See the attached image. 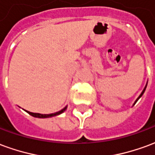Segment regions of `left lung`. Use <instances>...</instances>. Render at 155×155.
Wrapping results in <instances>:
<instances>
[{
  "label": "left lung",
  "mask_w": 155,
  "mask_h": 155,
  "mask_svg": "<svg viewBox=\"0 0 155 155\" xmlns=\"http://www.w3.org/2000/svg\"><path fill=\"white\" fill-rule=\"evenodd\" d=\"M147 84H148V82H147V83H146V85H145V87L143 88V91H142V92H141V94H140V96H139V97L137 98V99H136V101H134V104H135V103H136L137 101H139V99H140V97H141V96H142V95H143V93H144V91H145V89H146V87H147Z\"/></svg>",
  "instance_id": "8db88e82"
}]
</instances>
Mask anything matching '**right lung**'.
Masks as SVG:
<instances>
[{"instance_id": "1", "label": "right lung", "mask_w": 155, "mask_h": 155, "mask_svg": "<svg viewBox=\"0 0 155 155\" xmlns=\"http://www.w3.org/2000/svg\"><path fill=\"white\" fill-rule=\"evenodd\" d=\"M67 109V106H65L64 109H62L61 110L58 111V112H55V113H53V114H39V113H32V112H30V111L25 110L29 114H31V116L35 117V118H41V119H44V118H51V117L53 116H56V115H59V114H62L63 112L66 110Z\"/></svg>"}]
</instances>
